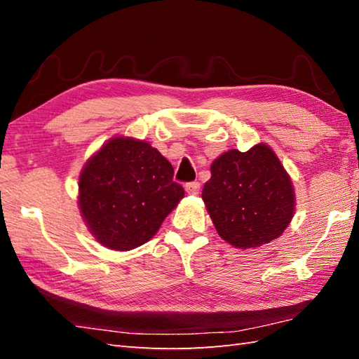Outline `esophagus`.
I'll return each instance as SVG.
<instances>
[{
    "mask_svg": "<svg viewBox=\"0 0 359 359\" xmlns=\"http://www.w3.org/2000/svg\"><path fill=\"white\" fill-rule=\"evenodd\" d=\"M185 189H187V193L188 194H199V191H201V184L199 182H188V184L185 185Z\"/></svg>",
    "mask_w": 359,
    "mask_h": 359,
    "instance_id": "34e87169",
    "label": "esophagus"
}]
</instances>
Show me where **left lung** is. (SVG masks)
<instances>
[{"mask_svg": "<svg viewBox=\"0 0 359 359\" xmlns=\"http://www.w3.org/2000/svg\"><path fill=\"white\" fill-rule=\"evenodd\" d=\"M202 199L220 238L236 248L261 247L279 238L294 211L292 180L264 143L216 158Z\"/></svg>", "mask_w": 359, "mask_h": 359, "instance_id": "obj_1", "label": "left lung"}]
</instances>
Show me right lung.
<instances>
[{"mask_svg":"<svg viewBox=\"0 0 359 359\" xmlns=\"http://www.w3.org/2000/svg\"><path fill=\"white\" fill-rule=\"evenodd\" d=\"M171 163L149 143L109 140L83 168L79 203L94 238L128 251L148 242L185 196Z\"/></svg>","mask_w":359,"mask_h":359,"instance_id":"obj_1","label":"right lung"}]
</instances>
